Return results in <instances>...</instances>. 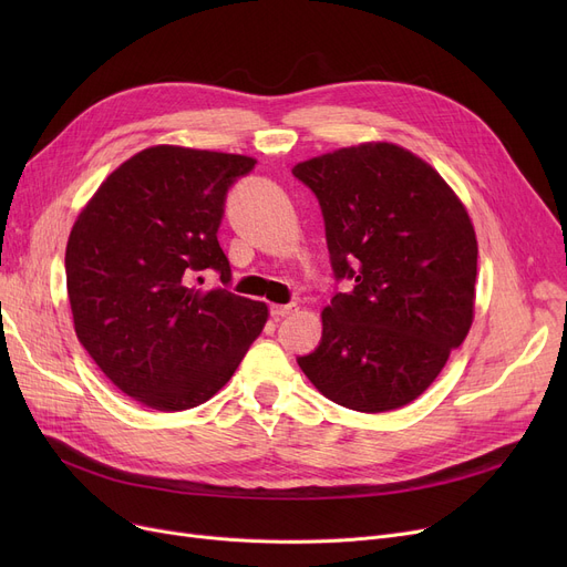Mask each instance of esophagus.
Listing matches in <instances>:
<instances>
[{
  "label": "esophagus",
  "mask_w": 567,
  "mask_h": 567,
  "mask_svg": "<svg viewBox=\"0 0 567 567\" xmlns=\"http://www.w3.org/2000/svg\"><path fill=\"white\" fill-rule=\"evenodd\" d=\"M293 310H296V306H293V303H287V306H271V308H268V312H271V317H274V319L287 317V315H291Z\"/></svg>",
  "instance_id": "34e87169"
}]
</instances>
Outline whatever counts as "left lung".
I'll return each mask as SVG.
<instances>
[{
	"instance_id": "obj_1",
	"label": "left lung",
	"mask_w": 567,
	"mask_h": 567,
	"mask_svg": "<svg viewBox=\"0 0 567 567\" xmlns=\"http://www.w3.org/2000/svg\"><path fill=\"white\" fill-rule=\"evenodd\" d=\"M291 174L317 197L338 282L321 340L299 365L340 406L413 402L473 321L478 244L449 184L402 146L338 148Z\"/></svg>"
}]
</instances>
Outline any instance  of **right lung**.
<instances>
[{
	"instance_id": "add662e5",
	"label": "right lung",
	"mask_w": 567,
	"mask_h": 567,
	"mask_svg": "<svg viewBox=\"0 0 567 567\" xmlns=\"http://www.w3.org/2000/svg\"><path fill=\"white\" fill-rule=\"evenodd\" d=\"M255 161L152 146L116 167L66 246L75 333L128 398L184 411L214 398L266 323V306L229 291L218 244L225 199ZM202 270L221 285L206 292Z\"/></svg>"
}]
</instances>
